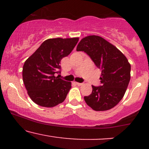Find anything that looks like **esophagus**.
Returning <instances> with one entry per match:
<instances>
[{"mask_svg":"<svg viewBox=\"0 0 149 149\" xmlns=\"http://www.w3.org/2000/svg\"><path fill=\"white\" fill-rule=\"evenodd\" d=\"M76 85H78V86H80V85H83V83H76Z\"/></svg>","mask_w":149,"mask_h":149,"instance_id":"esophagus-1","label":"esophagus"}]
</instances>
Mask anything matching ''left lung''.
Returning a JSON list of instances; mask_svg holds the SVG:
<instances>
[{"label":"left lung","mask_w":149,"mask_h":149,"mask_svg":"<svg viewBox=\"0 0 149 149\" xmlns=\"http://www.w3.org/2000/svg\"><path fill=\"white\" fill-rule=\"evenodd\" d=\"M77 51L90 56L101 69V86L92 87V92L84 100L97 111L113 108L123 99L130 80L131 66L125 56L113 45L98 36H89L80 40Z\"/></svg>","instance_id":"left-lung-1"}]
</instances>
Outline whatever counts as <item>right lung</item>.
Wrapping results in <instances>:
<instances>
[{
	"label": "right lung",
	"mask_w": 149,
	"mask_h": 149,
	"mask_svg": "<svg viewBox=\"0 0 149 149\" xmlns=\"http://www.w3.org/2000/svg\"><path fill=\"white\" fill-rule=\"evenodd\" d=\"M79 38H50L44 41L26 60L22 70L25 88L31 100L39 106L53 107L62 103L71 88V82L55 76L60 62L76 45Z\"/></svg>",
	"instance_id": "1"
}]
</instances>
